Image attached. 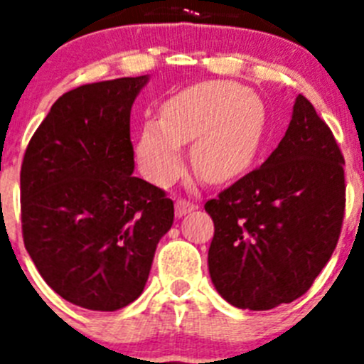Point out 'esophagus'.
Segmentation results:
<instances>
[{"label": "esophagus", "mask_w": 364, "mask_h": 364, "mask_svg": "<svg viewBox=\"0 0 364 364\" xmlns=\"http://www.w3.org/2000/svg\"><path fill=\"white\" fill-rule=\"evenodd\" d=\"M195 208H197V204L191 200H188V198H178L175 204V211L178 217H182V215H186V213H191Z\"/></svg>", "instance_id": "obj_1"}]
</instances>
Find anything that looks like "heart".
Returning a JSON list of instances; mask_svg holds the SVG:
<instances>
[{"mask_svg":"<svg viewBox=\"0 0 364 364\" xmlns=\"http://www.w3.org/2000/svg\"><path fill=\"white\" fill-rule=\"evenodd\" d=\"M266 133V107L233 82L191 85L164 104L162 120H147L136 144L138 164L156 184L184 169L182 146L195 140L193 162L208 182H226L255 162Z\"/></svg>","mask_w":364,"mask_h":364,"instance_id":"heart-1","label":"heart"}]
</instances>
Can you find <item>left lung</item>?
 Returning a JSON list of instances; mask_svg holds the SVG:
<instances>
[{
	"label": "left lung",
	"instance_id": "left-lung-1",
	"mask_svg": "<svg viewBox=\"0 0 364 364\" xmlns=\"http://www.w3.org/2000/svg\"><path fill=\"white\" fill-rule=\"evenodd\" d=\"M343 166L332 129L299 95L277 149L204 204L211 281L230 304L272 310L310 290L343 228Z\"/></svg>",
	"mask_w": 364,
	"mask_h": 364
}]
</instances>
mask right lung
<instances>
[{
  "label": "right lung",
  "mask_w": 364,
  "mask_h": 364,
  "mask_svg": "<svg viewBox=\"0 0 364 364\" xmlns=\"http://www.w3.org/2000/svg\"><path fill=\"white\" fill-rule=\"evenodd\" d=\"M146 82L107 80L60 96L21 164L25 247L43 281L87 310L138 299L175 217L164 189L133 176L131 107Z\"/></svg>",
  "instance_id": "right-lung-1"
}]
</instances>
